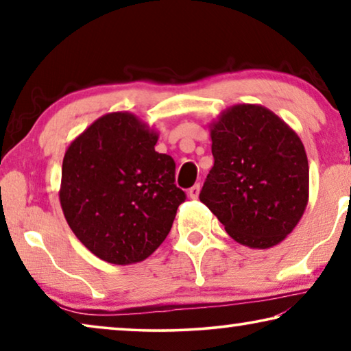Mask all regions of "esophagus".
<instances>
[{
    "label": "esophagus",
    "instance_id": "34e87169",
    "mask_svg": "<svg viewBox=\"0 0 351 351\" xmlns=\"http://www.w3.org/2000/svg\"><path fill=\"white\" fill-rule=\"evenodd\" d=\"M198 195H199V184H195L193 187L189 189V197L192 199H197Z\"/></svg>",
    "mask_w": 351,
    "mask_h": 351
}]
</instances>
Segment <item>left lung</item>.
Masks as SVG:
<instances>
[{"label":"left lung","instance_id":"obj_1","mask_svg":"<svg viewBox=\"0 0 351 351\" xmlns=\"http://www.w3.org/2000/svg\"><path fill=\"white\" fill-rule=\"evenodd\" d=\"M210 138L215 162L201 203L240 245H278L308 203L310 171L300 138L268 108L249 104L223 111Z\"/></svg>","mask_w":351,"mask_h":351}]
</instances>
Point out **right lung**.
Returning <instances> with one entry per match:
<instances>
[{"label": "right lung", "instance_id": "right-lung-1", "mask_svg": "<svg viewBox=\"0 0 351 351\" xmlns=\"http://www.w3.org/2000/svg\"><path fill=\"white\" fill-rule=\"evenodd\" d=\"M158 133L130 112L93 122L63 158L60 204L85 247L114 265L152 255L169 235L186 193L175 161L154 152Z\"/></svg>", "mask_w": 351, "mask_h": 351}]
</instances>
